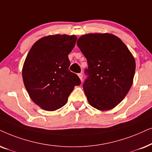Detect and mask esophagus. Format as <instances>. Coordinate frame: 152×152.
Instances as JSON below:
<instances>
[{
	"mask_svg": "<svg viewBox=\"0 0 152 152\" xmlns=\"http://www.w3.org/2000/svg\"><path fill=\"white\" fill-rule=\"evenodd\" d=\"M78 77L80 78V79L82 80V79H83V74H80H80H78Z\"/></svg>",
	"mask_w": 152,
	"mask_h": 152,
	"instance_id": "esophagus-1",
	"label": "esophagus"
}]
</instances>
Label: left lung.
Returning <instances> with one entry per match:
<instances>
[{
  "label": "left lung",
  "instance_id": "1",
  "mask_svg": "<svg viewBox=\"0 0 152 152\" xmlns=\"http://www.w3.org/2000/svg\"><path fill=\"white\" fill-rule=\"evenodd\" d=\"M77 46L88 61V78L83 87L89 104L103 111L115 108L133 84L135 62L130 50L109 33L84 35Z\"/></svg>",
  "mask_w": 152,
  "mask_h": 152
}]
</instances>
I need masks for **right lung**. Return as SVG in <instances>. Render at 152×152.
Listing matches in <instances>:
<instances>
[{"label": "right lung", "instance_id": "obj_1", "mask_svg": "<svg viewBox=\"0 0 152 152\" xmlns=\"http://www.w3.org/2000/svg\"><path fill=\"white\" fill-rule=\"evenodd\" d=\"M75 35L42 37L33 44L24 62L22 76L31 99L40 108L53 111L66 104L80 80L69 70L68 55L76 44Z\"/></svg>", "mask_w": 152, "mask_h": 152}]
</instances>
